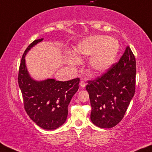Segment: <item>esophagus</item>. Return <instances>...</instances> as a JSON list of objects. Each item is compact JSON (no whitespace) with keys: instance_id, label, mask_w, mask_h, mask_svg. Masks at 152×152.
Segmentation results:
<instances>
[{"instance_id":"1","label":"esophagus","mask_w":152,"mask_h":152,"mask_svg":"<svg viewBox=\"0 0 152 152\" xmlns=\"http://www.w3.org/2000/svg\"><path fill=\"white\" fill-rule=\"evenodd\" d=\"M80 87H82V88H84L86 86V83L84 82L83 80H81L80 81Z\"/></svg>"}]
</instances>
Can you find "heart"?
Returning a JSON list of instances; mask_svg holds the SVG:
<instances>
[{"label": "heart", "instance_id": "heart-1", "mask_svg": "<svg viewBox=\"0 0 152 152\" xmlns=\"http://www.w3.org/2000/svg\"><path fill=\"white\" fill-rule=\"evenodd\" d=\"M119 41L107 35H96L86 37L79 42L74 50V56L68 54L67 61L70 65L79 64V59L90 58L89 67L94 74L108 71L114 64L119 52Z\"/></svg>", "mask_w": 152, "mask_h": 152}]
</instances>
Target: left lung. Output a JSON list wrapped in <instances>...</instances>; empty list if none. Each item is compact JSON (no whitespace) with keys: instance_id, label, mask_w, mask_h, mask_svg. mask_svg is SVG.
I'll list each match as a JSON object with an SVG mask.
<instances>
[{"instance_id":"obj_1","label":"left lung","mask_w":152,"mask_h":152,"mask_svg":"<svg viewBox=\"0 0 152 152\" xmlns=\"http://www.w3.org/2000/svg\"><path fill=\"white\" fill-rule=\"evenodd\" d=\"M136 60L127 46L118 62L96 80L88 81L92 123L99 128L117 125L125 115L135 93Z\"/></svg>"}]
</instances>
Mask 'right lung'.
Returning a JSON list of instances; mask_svg holds the SVG:
<instances>
[{
	"label": "right lung",
	"mask_w": 152,
	"mask_h": 152,
	"mask_svg": "<svg viewBox=\"0 0 152 152\" xmlns=\"http://www.w3.org/2000/svg\"><path fill=\"white\" fill-rule=\"evenodd\" d=\"M44 38L36 39L24 51L18 74L24 106L29 117L44 130H55L65 123L68 105L78 89L79 78L58 81L54 78L36 80L31 76L26 65L25 56Z\"/></svg>",
	"instance_id": "1"
}]
</instances>
